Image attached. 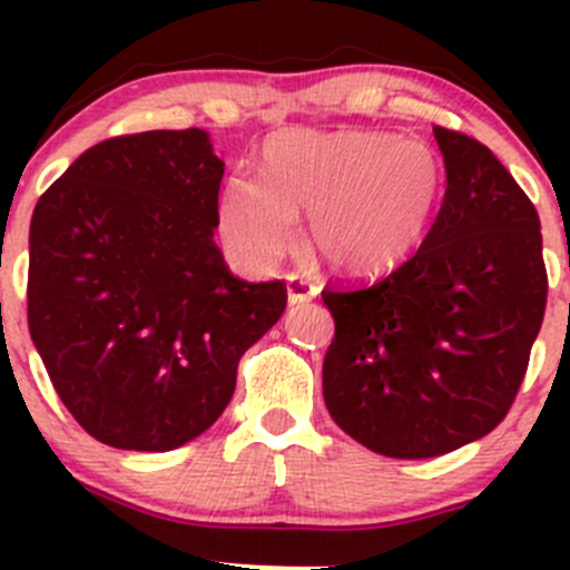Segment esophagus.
I'll return each mask as SVG.
<instances>
[{"label":"esophagus","instance_id":"1","mask_svg":"<svg viewBox=\"0 0 570 570\" xmlns=\"http://www.w3.org/2000/svg\"><path fill=\"white\" fill-rule=\"evenodd\" d=\"M317 292L320 289L306 278V275H286V297H289V306H303V303L314 301Z\"/></svg>","mask_w":570,"mask_h":570}]
</instances>
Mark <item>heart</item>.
Wrapping results in <instances>:
<instances>
[{"label":"heart","mask_w":570,"mask_h":570,"mask_svg":"<svg viewBox=\"0 0 570 570\" xmlns=\"http://www.w3.org/2000/svg\"><path fill=\"white\" fill-rule=\"evenodd\" d=\"M444 165L422 140L372 129H281L267 137L262 178L234 174L220 193V234L239 262L269 267L308 215V245L344 275L405 262L428 234Z\"/></svg>","instance_id":"heart-1"}]
</instances>
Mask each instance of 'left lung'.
Wrapping results in <instances>:
<instances>
[{
  "mask_svg": "<svg viewBox=\"0 0 570 570\" xmlns=\"http://www.w3.org/2000/svg\"><path fill=\"white\" fill-rule=\"evenodd\" d=\"M446 193L428 237L370 286H331L322 364L333 422L386 458H439L513 405L546 312L532 200L474 137L433 126Z\"/></svg>",
  "mask_w": 570,
  "mask_h": 570,
  "instance_id": "1",
  "label": "left lung"
}]
</instances>
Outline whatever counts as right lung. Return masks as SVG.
I'll return each mask as SVG.
<instances>
[{
  "label": "right lung",
  "instance_id": "right-lung-1",
  "mask_svg": "<svg viewBox=\"0 0 570 570\" xmlns=\"http://www.w3.org/2000/svg\"><path fill=\"white\" fill-rule=\"evenodd\" d=\"M223 163L204 129L88 148L30 223L27 322L57 396L101 444L168 452L209 430L286 308L215 245Z\"/></svg>",
  "mask_w": 570,
  "mask_h": 570
}]
</instances>
